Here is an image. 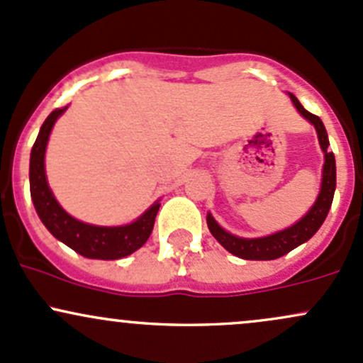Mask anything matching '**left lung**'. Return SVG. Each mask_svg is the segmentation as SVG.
Returning <instances> with one entry per match:
<instances>
[{
    "label": "left lung",
    "mask_w": 363,
    "mask_h": 363,
    "mask_svg": "<svg viewBox=\"0 0 363 363\" xmlns=\"http://www.w3.org/2000/svg\"><path fill=\"white\" fill-rule=\"evenodd\" d=\"M292 104L296 106V109L303 118H306L308 121L315 127L316 133H318V143L320 147L323 151V170H322V186H320V193L316 196L315 203L311 205V208L297 220L296 224H292L287 230H281L273 233L268 236H259V238H242V236L231 235L230 231H226L224 228H220L217 224V220L213 219L212 213H207V224L208 230L213 235V238L220 243L228 252H231L236 257L247 259V261H273V259L281 257V255L289 254V252L299 247L301 243L308 242L316 231L320 230V226L325 220L327 213L330 211V205L334 200V191H335V158L334 152L327 151L329 147V135H327L325 127H323L322 120L315 114L303 108L299 101H297L296 95L289 94Z\"/></svg>",
    "instance_id": "8db88e82"
}]
</instances>
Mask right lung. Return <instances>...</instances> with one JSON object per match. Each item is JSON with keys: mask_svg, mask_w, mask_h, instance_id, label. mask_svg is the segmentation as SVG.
<instances>
[{"mask_svg": "<svg viewBox=\"0 0 363 363\" xmlns=\"http://www.w3.org/2000/svg\"><path fill=\"white\" fill-rule=\"evenodd\" d=\"M66 109L67 106L48 114L30 150L29 188L34 208L45 228L59 242L66 243L69 249L78 252L83 257L102 259V261L127 257L132 252L140 249L150 238L156 213L160 211V200L155 201L133 223L125 224V226H95V224L74 219L64 211L48 186L47 174H45V152H47L53 125Z\"/></svg>", "mask_w": 363, "mask_h": 363, "instance_id": "1", "label": "right lung"}]
</instances>
